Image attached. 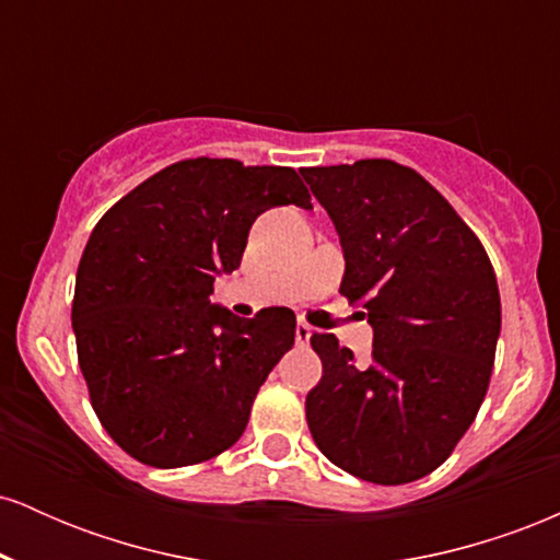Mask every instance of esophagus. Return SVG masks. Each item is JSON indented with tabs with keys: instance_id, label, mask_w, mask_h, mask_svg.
<instances>
[{
	"instance_id": "esophagus-1",
	"label": "esophagus",
	"mask_w": 560,
	"mask_h": 560,
	"mask_svg": "<svg viewBox=\"0 0 560 560\" xmlns=\"http://www.w3.org/2000/svg\"><path fill=\"white\" fill-rule=\"evenodd\" d=\"M311 337H313V329L305 324V320H300L298 329H294V339H298V345H307L311 342Z\"/></svg>"
}]
</instances>
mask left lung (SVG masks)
Masks as SVG:
<instances>
[{"label": "left lung", "mask_w": 560, "mask_h": 560, "mask_svg": "<svg viewBox=\"0 0 560 560\" xmlns=\"http://www.w3.org/2000/svg\"><path fill=\"white\" fill-rule=\"evenodd\" d=\"M300 173L342 244L339 292L374 329L369 363L334 334H313L324 376L305 397L307 427L352 477L416 481L445 464L490 387L500 337L492 262L453 205L395 160Z\"/></svg>", "instance_id": "1"}]
</instances>
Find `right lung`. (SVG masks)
<instances>
[{
  "instance_id": "add662e5",
  "label": "right lung",
  "mask_w": 560,
  "mask_h": 560,
  "mask_svg": "<svg viewBox=\"0 0 560 560\" xmlns=\"http://www.w3.org/2000/svg\"><path fill=\"white\" fill-rule=\"evenodd\" d=\"M313 208L294 168L195 158L173 163L100 218L83 249L73 331L89 397L131 458L178 468L240 440L253 400L294 345V313L240 318L213 305L255 218Z\"/></svg>"
}]
</instances>
